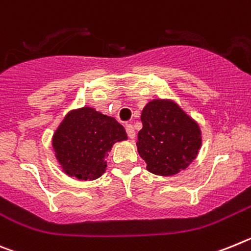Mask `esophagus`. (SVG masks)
<instances>
[{
	"label": "esophagus",
	"instance_id": "34e87169",
	"mask_svg": "<svg viewBox=\"0 0 251 251\" xmlns=\"http://www.w3.org/2000/svg\"><path fill=\"white\" fill-rule=\"evenodd\" d=\"M126 128V132H127V136L130 139H135V130H134V126L130 125V124H126L125 125Z\"/></svg>",
	"mask_w": 251,
	"mask_h": 251
}]
</instances>
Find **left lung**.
<instances>
[{
  "label": "left lung",
  "mask_w": 251,
  "mask_h": 251,
  "mask_svg": "<svg viewBox=\"0 0 251 251\" xmlns=\"http://www.w3.org/2000/svg\"><path fill=\"white\" fill-rule=\"evenodd\" d=\"M141 123L136 145L152 174L174 176L196 159L201 130L178 104L154 100L143 110Z\"/></svg>",
  "instance_id": "8db88e82"
}]
</instances>
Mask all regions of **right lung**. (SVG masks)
I'll return each instance as SVG.
<instances>
[{
	"label": "right lung",
	"instance_id": "right-lung-1",
	"mask_svg": "<svg viewBox=\"0 0 251 251\" xmlns=\"http://www.w3.org/2000/svg\"><path fill=\"white\" fill-rule=\"evenodd\" d=\"M127 139L113 117L83 107L69 112L53 138V148L63 171L78 179H96L106 169L104 158L116 141Z\"/></svg>",
	"mask_w": 251,
	"mask_h": 251
}]
</instances>
